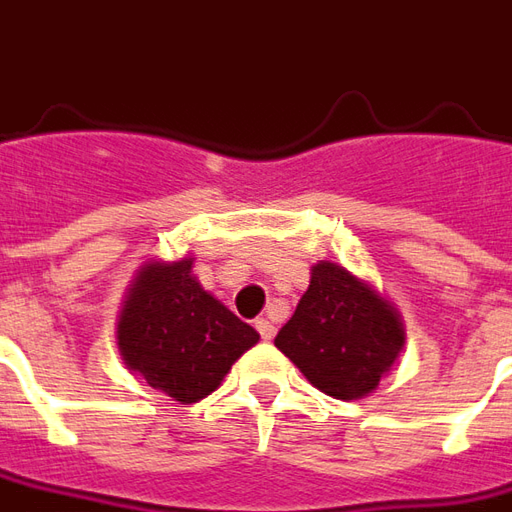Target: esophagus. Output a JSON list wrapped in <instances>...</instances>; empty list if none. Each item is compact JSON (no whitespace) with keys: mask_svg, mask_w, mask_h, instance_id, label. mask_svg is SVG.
<instances>
[{"mask_svg":"<svg viewBox=\"0 0 512 512\" xmlns=\"http://www.w3.org/2000/svg\"><path fill=\"white\" fill-rule=\"evenodd\" d=\"M255 330L260 332V338H263V341H271V338H274V324H271L268 318H257Z\"/></svg>","mask_w":512,"mask_h":512,"instance_id":"esophagus-1","label":"esophagus"}]
</instances>
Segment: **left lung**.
Segmentation results:
<instances>
[{"instance_id":"obj_1","label":"left lung","mask_w":512,"mask_h":512,"mask_svg":"<svg viewBox=\"0 0 512 512\" xmlns=\"http://www.w3.org/2000/svg\"><path fill=\"white\" fill-rule=\"evenodd\" d=\"M274 346L332 399H363L377 391L405 346L396 307L338 263L318 260L310 288Z\"/></svg>"}]
</instances>
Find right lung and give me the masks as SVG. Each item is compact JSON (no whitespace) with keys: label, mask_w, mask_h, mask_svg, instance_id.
<instances>
[{"label":"right lung","mask_w":512,"mask_h":512,"mask_svg":"<svg viewBox=\"0 0 512 512\" xmlns=\"http://www.w3.org/2000/svg\"><path fill=\"white\" fill-rule=\"evenodd\" d=\"M191 268L194 257L141 266L119 316V352L127 368L182 405L216 391L232 363L260 341L199 285Z\"/></svg>","instance_id":"add662e5"}]
</instances>
